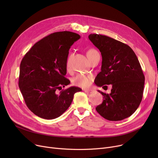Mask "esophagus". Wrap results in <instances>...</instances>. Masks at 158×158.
Here are the masks:
<instances>
[{
    "mask_svg": "<svg viewBox=\"0 0 158 158\" xmlns=\"http://www.w3.org/2000/svg\"><path fill=\"white\" fill-rule=\"evenodd\" d=\"M83 91H84L85 92H86V93H91V92H92V90H91V89H84Z\"/></svg>",
    "mask_w": 158,
    "mask_h": 158,
    "instance_id": "1",
    "label": "esophagus"
}]
</instances>
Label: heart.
Instances as JSON below:
<instances>
[{"mask_svg": "<svg viewBox=\"0 0 158 158\" xmlns=\"http://www.w3.org/2000/svg\"><path fill=\"white\" fill-rule=\"evenodd\" d=\"M97 54H98V52L94 48L89 49L87 51V56L89 60H92V58L95 56V55ZM70 57H71V55L69 57L68 60L66 61V68L68 69H70ZM92 80V77L89 76V75H86L84 73H79L73 78V83L77 86L86 88L90 85Z\"/></svg>", "mask_w": 158, "mask_h": 158, "instance_id": "heart-1", "label": "heart"}]
</instances>
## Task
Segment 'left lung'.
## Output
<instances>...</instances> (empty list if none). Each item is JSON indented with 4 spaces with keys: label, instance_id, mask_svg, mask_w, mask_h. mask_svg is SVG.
<instances>
[{
    "label": "left lung",
    "instance_id": "8db88e82",
    "mask_svg": "<svg viewBox=\"0 0 158 158\" xmlns=\"http://www.w3.org/2000/svg\"><path fill=\"white\" fill-rule=\"evenodd\" d=\"M88 38L102 58L95 85H112L110 94L98 90L104 99L95 109L106 120L125 119L135 112L143 97L145 76L138 57L129 45L117 40L97 34Z\"/></svg>",
    "mask_w": 158,
    "mask_h": 158
}]
</instances>
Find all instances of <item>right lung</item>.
<instances>
[{
	"instance_id": "right-lung-1",
	"label": "right lung",
	"mask_w": 158,
	"mask_h": 158,
	"mask_svg": "<svg viewBox=\"0 0 158 158\" xmlns=\"http://www.w3.org/2000/svg\"><path fill=\"white\" fill-rule=\"evenodd\" d=\"M80 36L70 31L52 33L33 45L20 66L19 86L28 108L38 117L54 119L70 106L75 93L72 86L60 94L57 89L70 81L64 77L69 49Z\"/></svg>"
}]
</instances>
